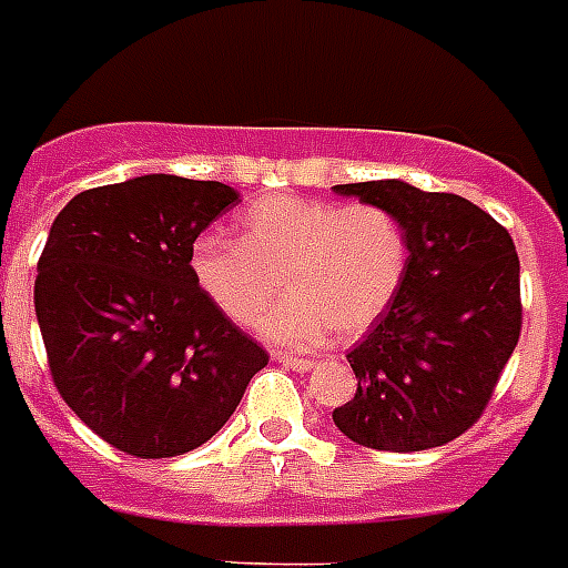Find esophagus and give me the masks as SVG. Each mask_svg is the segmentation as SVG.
Here are the masks:
<instances>
[{"label":"esophagus","mask_w":568,"mask_h":568,"mask_svg":"<svg viewBox=\"0 0 568 568\" xmlns=\"http://www.w3.org/2000/svg\"><path fill=\"white\" fill-rule=\"evenodd\" d=\"M276 363H283L285 368H292V372H312L315 368V359H301V356H288V354H276Z\"/></svg>","instance_id":"obj_1"}]
</instances>
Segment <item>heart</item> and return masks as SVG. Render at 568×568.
<instances>
[{"label": "heart", "mask_w": 568, "mask_h": 568, "mask_svg": "<svg viewBox=\"0 0 568 568\" xmlns=\"http://www.w3.org/2000/svg\"><path fill=\"white\" fill-rule=\"evenodd\" d=\"M196 285L239 327L262 321L280 347H312L336 329L356 338L395 303L409 267V241L395 214L372 203L336 205L265 194L241 212L239 244L200 239L191 253Z\"/></svg>", "instance_id": "b5f03b06"}]
</instances>
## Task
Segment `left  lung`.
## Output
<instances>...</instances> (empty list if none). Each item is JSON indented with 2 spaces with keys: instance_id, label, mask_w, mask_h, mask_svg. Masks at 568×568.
<instances>
[{
  "instance_id": "left-lung-1",
  "label": "left lung",
  "mask_w": 568,
  "mask_h": 568,
  "mask_svg": "<svg viewBox=\"0 0 568 568\" xmlns=\"http://www.w3.org/2000/svg\"><path fill=\"white\" fill-rule=\"evenodd\" d=\"M404 223L409 267L395 303L351 347L359 386L333 422L374 450L439 448L484 415L519 345V256L510 232L459 194L400 180L336 185Z\"/></svg>"
}]
</instances>
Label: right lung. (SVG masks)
Returning <instances> with one entry per match:
<instances>
[{
    "instance_id": "right-lung-1",
    "label": "right lung",
    "mask_w": 568,
    "mask_h": 568,
    "mask_svg": "<svg viewBox=\"0 0 568 568\" xmlns=\"http://www.w3.org/2000/svg\"><path fill=\"white\" fill-rule=\"evenodd\" d=\"M235 203L223 182L150 173L82 191L52 221L34 280L49 372L111 448H200L267 365L191 267L196 235Z\"/></svg>"
}]
</instances>
